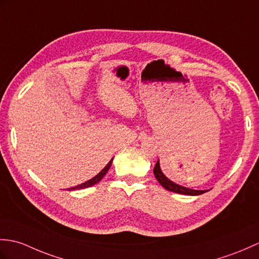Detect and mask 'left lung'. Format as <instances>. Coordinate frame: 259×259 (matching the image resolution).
I'll return each mask as SVG.
<instances>
[{"label":"left lung","instance_id":"left-lung-1","mask_svg":"<svg viewBox=\"0 0 259 259\" xmlns=\"http://www.w3.org/2000/svg\"><path fill=\"white\" fill-rule=\"evenodd\" d=\"M153 173L155 179L158 180V182L163 186V188L170 192H174V193H179V194H184V195H200L205 193L207 192L206 190H192L189 188H185V186L179 185L177 183L172 182L171 180L167 179L163 173H162L161 169H160V162L158 160L157 164H155L154 169H153Z\"/></svg>","mask_w":259,"mask_h":259}]
</instances>
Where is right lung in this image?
<instances>
[{"label": "right lung", "instance_id": "add662e5", "mask_svg": "<svg viewBox=\"0 0 259 259\" xmlns=\"http://www.w3.org/2000/svg\"><path fill=\"white\" fill-rule=\"evenodd\" d=\"M112 160L113 159H111L109 162H108V164L104 167V169H102L97 176L96 177H94L93 179H90V180H88L87 182H85V183H81V184H79V185H77V186H74V188H70V189H68V191H74V190H80V189H86V188H89V186H93V185H95V184H97L100 180L104 178L106 174H107V172H108V170L110 169V166H111V163H112Z\"/></svg>", "mask_w": 259, "mask_h": 259}]
</instances>
